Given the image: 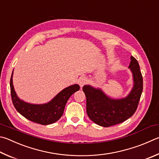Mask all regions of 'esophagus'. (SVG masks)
I'll use <instances>...</instances> for the list:
<instances>
[{
  "label": "esophagus",
  "instance_id": "34e87169",
  "mask_svg": "<svg viewBox=\"0 0 159 159\" xmlns=\"http://www.w3.org/2000/svg\"><path fill=\"white\" fill-rule=\"evenodd\" d=\"M87 81H88L87 78H85V76H82L79 78V80H78V83H79V85L80 86V88H82L83 85L87 83Z\"/></svg>",
  "mask_w": 159,
  "mask_h": 159
}]
</instances>
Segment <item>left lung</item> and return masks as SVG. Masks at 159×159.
Segmentation results:
<instances>
[{
	"instance_id": "1",
	"label": "left lung",
	"mask_w": 159,
	"mask_h": 159,
	"mask_svg": "<svg viewBox=\"0 0 159 159\" xmlns=\"http://www.w3.org/2000/svg\"><path fill=\"white\" fill-rule=\"evenodd\" d=\"M129 68L133 74L134 87L125 98L112 99L99 88L89 85L83 87L86 97L87 114L97 125L108 127L125 122L135 113L142 94L143 80L139 64L133 56Z\"/></svg>"
}]
</instances>
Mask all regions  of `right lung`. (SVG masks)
I'll return each instance as SVG.
<instances>
[{
	"mask_svg": "<svg viewBox=\"0 0 159 159\" xmlns=\"http://www.w3.org/2000/svg\"><path fill=\"white\" fill-rule=\"evenodd\" d=\"M12 76L13 71L10 79V90L14 106L26 119L42 125L57 122L62 117L68 99L74 92L80 89L79 85H72L63 89L49 102L44 104H33L25 102L17 97L13 86Z\"/></svg>",
	"mask_w": 159,
	"mask_h": 159,
	"instance_id": "1",
	"label": "right lung"
}]
</instances>
